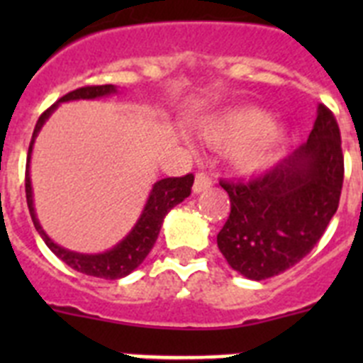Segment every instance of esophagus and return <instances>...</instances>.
I'll use <instances>...</instances> for the list:
<instances>
[{"label": "esophagus", "mask_w": 363, "mask_h": 363, "mask_svg": "<svg viewBox=\"0 0 363 363\" xmlns=\"http://www.w3.org/2000/svg\"><path fill=\"white\" fill-rule=\"evenodd\" d=\"M211 184H213V178H211L207 172H198L196 178H194V185H192V191L198 194V192L205 191V189H209Z\"/></svg>", "instance_id": "34e87169"}]
</instances>
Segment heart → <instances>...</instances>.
Listing matches in <instances>:
<instances>
[{"label":"heart","mask_w":363,"mask_h":363,"mask_svg":"<svg viewBox=\"0 0 363 363\" xmlns=\"http://www.w3.org/2000/svg\"><path fill=\"white\" fill-rule=\"evenodd\" d=\"M201 136L218 149H229L230 163L252 174L277 162L285 130L258 108H240L203 125Z\"/></svg>","instance_id":"heart-1"}]
</instances>
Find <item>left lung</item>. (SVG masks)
<instances>
[{"label": "left lung", "instance_id": "1", "mask_svg": "<svg viewBox=\"0 0 363 363\" xmlns=\"http://www.w3.org/2000/svg\"><path fill=\"white\" fill-rule=\"evenodd\" d=\"M344 184L336 118L325 105L303 145L249 182H223L230 213L218 249L249 280L277 277L313 251L335 216Z\"/></svg>", "mask_w": 363, "mask_h": 363}]
</instances>
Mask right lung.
I'll return each instance as SVG.
<instances>
[{
	"label": "right lung",
	"mask_w": 363,
	"mask_h": 363,
	"mask_svg": "<svg viewBox=\"0 0 363 363\" xmlns=\"http://www.w3.org/2000/svg\"><path fill=\"white\" fill-rule=\"evenodd\" d=\"M116 92L114 85H86L82 89L69 92L63 98H60L52 107H49L43 112L38 120L34 133H32L30 145H28V156H27V172H25V192H27V205L30 211V218L34 221V227L47 243L50 251L63 259L69 267L74 271L89 274V277L105 278V280H118L134 271L138 265L142 264L150 249L156 243L160 229H162L163 218L169 211L178 205L179 201H184L185 198L191 194V187L194 184V174H185L182 178H163L156 182L149 194V200L145 203L142 216L136 221L134 229L130 230L116 247H112L111 251L101 252V255H79V252H72L69 249H63L62 245L54 243L52 240L47 236L43 229H41L40 221L36 218V211H34V203H32V185H30V174H28V163H30V152L34 140H36L38 133L47 121V118L56 111V107L62 101H70V99H94L101 98V96H108Z\"/></svg>",
	"instance_id": "obj_1"
}]
</instances>
